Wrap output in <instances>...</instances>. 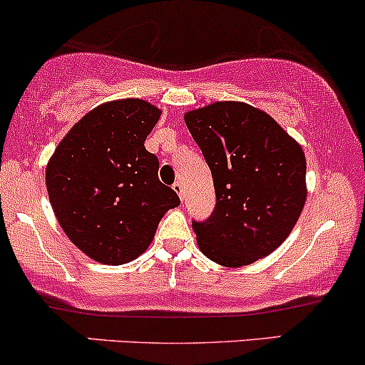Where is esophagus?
I'll return each mask as SVG.
<instances>
[{
  "mask_svg": "<svg viewBox=\"0 0 365 365\" xmlns=\"http://www.w3.org/2000/svg\"><path fill=\"white\" fill-rule=\"evenodd\" d=\"M172 190H174L175 193L179 195V198L184 200V190H182V184H181V182H179V181H175L174 184H172Z\"/></svg>",
  "mask_w": 365,
  "mask_h": 365,
  "instance_id": "obj_1",
  "label": "esophagus"
}]
</instances>
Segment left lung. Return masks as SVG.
I'll return each instance as SVG.
<instances>
[{"mask_svg":"<svg viewBox=\"0 0 365 365\" xmlns=\"http://www.w3.org/2000/svg\"><path fill=\"white\" fill-rule=\"evenodd\" d=\"M212 172L215 208L196 222L198 247L224 267L272 253L297 224L307 200L302 146L255 106L217 101L184 113Z\"/></svg>","mask_w":365,"mask_h":365,"instance_id":"8db88e82","label":"left lung"}]
</instances>
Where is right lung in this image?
<instances>
[{
	"mask_svg": "<svg viewBox=\"0 0 365 365\" xmlns=\"http://www.w3.org/2000/svg\"><path fill=\"white\" fill-rule=\"evenodd\" d=\"M160 118L148 101L103 103L81 118L46 167L50 203L61 229L93 260L120 265L150 247L158 222L181 203L158 179L145 139Z\"/></svg>",
	"mask_w": 365,
	"mask_h": 365,
	"instance_id": "1",
	"label": "right lung"
}]
</instances>
